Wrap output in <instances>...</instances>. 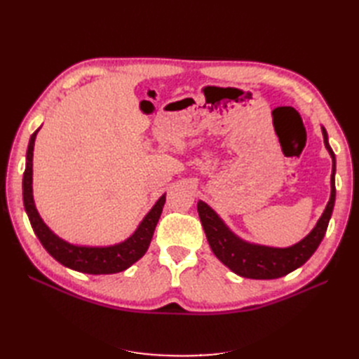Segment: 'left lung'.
I'll return each mask as SVG.
<instances>
[{
    "label": "left lung",
    "mask_w": 359,
    "mask_h": 359,
    "mask_svg": "<svg viewBox=\"0 0 359 359\" xmlns=\"http://www.w3.org/2000/svg\"><path fill=\"white\" fill-rule=\"evenodd\" d=\"M322 135L323 144L332 158L331 196L316 226L299 243L280 248L244 241L243 238L235 235L226 226V223L210 205H206L202 201L198 202V212L212 253L235 274L255 280L280 278L302 266L316 252V248L323 240L325 232H327L335 202V154L330 147L328 133L325 127H322Z\"/></svg>",
    "instance_id": "left-lung-1"
}]
</instances>
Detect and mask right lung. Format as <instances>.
Here are the masks:
<instances>
[{
    "mask_svg": "<svg viewBox=\"0 0 359 359\" xmlns=\"http://www.w3.org/2000/svg\"><path fill=\"white\" fill-rule=\"evenodd\" d=\"M40 127L29 137V144L27 149V163L24 172V206L29 223L34 229V233L40 240L41 245L46 248V252L64 266L70 269L79 271L83 274H115L132 266L135 262L142 257L149 247L153 233L157 226V222L161 215L163 206L166 202V193L160 196L153 208L144 217V220L139 223L137 229L130 235L123 243L114 245L103 247H91V245H76L64 241L62 238L53 233L48 224L40 217L34 196H32V151H34L36 136Z\"/></svg>",
    "mask_w": 359,
    "mask_h": 359,
    "instance_id": "1",
    "label": "right lung"
}]
</instances>
